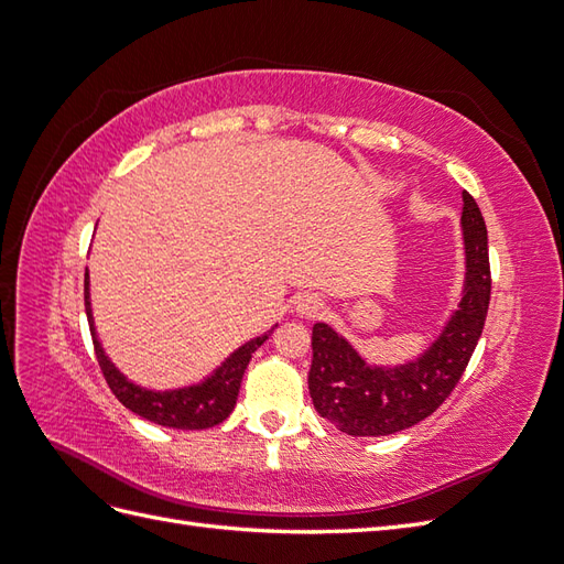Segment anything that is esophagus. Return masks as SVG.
I'll return each instance as SVG.
<instances>
[{"instance_id": "34e87169", "label": "esophagus", "mask_w": 564, "mask_h": 564, "mask_svg": "<svg viewBox=\"0 0 564 564\" xmlns=\"http://www.w3.org/2000/svg\"><path fill=\"white\" fill-rule=\"evenodd\" d=\"M296 313L301 317H319L324 313V301L317 294H301L296 299Z\"/></svg>"}]
</instances>
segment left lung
Returning a JSON list of instances; mask_svg holds the SVG:
<instances>
[{"instance_id": "1", "label": "left lung", "mask_w": 564, "mask_h": 564, "mask_svg": "<svg viewBox=\"0 0 564 564\" xmlns=\"http://www.w3.org/2000/svg\"><path fill=\"white\" fill-rule=\"evenodd\" d=\"M460 226L468 265L464 299L421 360L398 369L369 367L327 324L317 322L313 327L311 398L317 414L338 431L379 437L412 429L429 419L464 377L482 336L491 296L487 226L480 207L466 191Z\"/></svg>"}]
</instances>
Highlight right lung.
Masks as SVG:
<instances>
[{
  "mask_svg": "<svg viewBox=\"0 0 564 564\" xmlns=\"http://www.w3.org/2000/svg\"><path fill=\"white\" fill-rule=\"evenodd\" d=\"M84 308H87V317H89L96 360L100 371H104L106 383L112 390V395L127 409H131L133 414H139L158 425H166V429H178V431L214 429V425L224 423L230 416L251 355L256 352V348H261L263 340L270 336L268 332L259 338L249 340V344H245L240 350H235L228 360L216 369L214 377L199 386L172 390V392H150L129 383L104 355V348H100L98 338L94 334V324H91L89 275H84Z\"/></svg>",
  "mask_w": 564,
  "mask_h": 564,
  "instance_id": "right-lung-1",
  "label": "right lung"
}]
</instances>
